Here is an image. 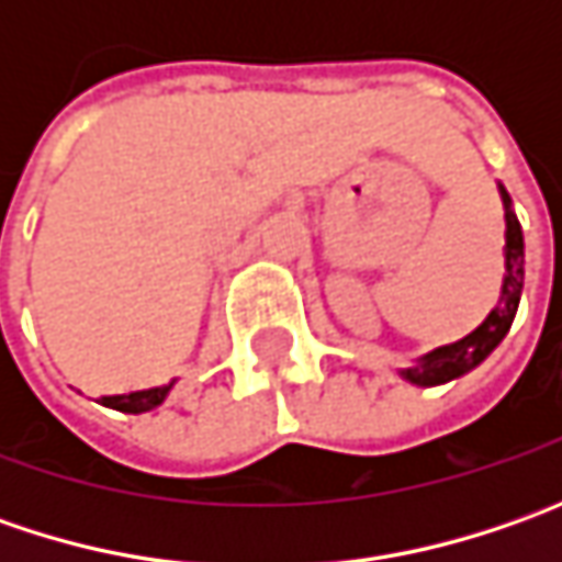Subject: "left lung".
<instances>
[{"label": "left lung", "mask_w": 562, "mask_h": 562, "mask_svg": "<svg viewBox=\"0 0 562 562\" xmlns=\"http://www.w3.org/2000/svg\"><path fill=\"white\" fill-rule=\"evenodd\" d=\"M501 196H504V209H507V274H504V288H501V300L497 306L487 313V318L472 331L465 335L463 340L457 344H447V347H438L431 353L413 366V369H403L400 375L419 387H431V384H443V381H453V378L472 372L482 359L507 337L509 325L516 318V310H519V296H522V278H526V252H522V227H519V218L513 215L509 209V193L501 187Z\"/></svg>", "instance_id": "left-lung-1"}]
</instances>
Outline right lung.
<instances>
[{
    "mask_svg": "<svg viewBox=\"0 0 562 562\" xmlns=\"http://www.w3.org/2000/svg\"><path fill=\"white\" fill-rule=\"evenodd\" d=\"M171 384H175V381H168V384H162V387H149V391H134V394L102 397L99 403H102V406H109V409H119V413H149V409H156V406L168 397Z\"/></svg>",
    "mask_w": 562,
    "mask_h": 562,
    "instance_id": "add662e5",
    "label": "right lung"
}]
</instances>
